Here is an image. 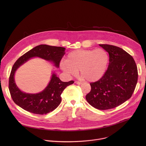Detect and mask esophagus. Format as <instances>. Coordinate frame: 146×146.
<instances>
[{"instance_id": "34e87169", "label": "esophagus", "mask_w": 146, "mask_h": 146, "mask_svg": "<svg viewBox=\"0 0 146 146\" xmlns=\"http://www.w3.org/2000/svg\"><path fill=\"white\" fill-rule=\"evenodd\" d=\"M75 83H76V84H78V85L82 84V82H80V81H75Z\"/></svg>"}]
</instances>
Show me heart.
<instances>
[{
	"label": "heart",
	"instance_id": "1",
	"mask_svg": "<svg viewBox=\"0 0 146 146\" xmlns=\"http://www.w3.org/2000/svg\"><path fill=\"white\" fill-rule=\"evenodd\" d=\"M109 55L103 49L78 50L71 52L66 60L61 63V69L66 74L75 76L80 70L81 77L94 82L105 74L109 63Z\"/></svg>",
	"mask_w": 146,
	"mask_h": 146
}]
</instances>
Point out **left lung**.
<instances>
[{"instance_id": "8db88e82", "label": "left lung", "mask_w": 146, "mask_h": 146, "mask_svg": "<svg viewBox=\"0 0 146 146\" xmlns=\"http://www.w3.org/2000/svg\"><path fill=\"white\" fill-rule=\"evenodd\" d=\"M109 54V65L103 77L91 82V91L86 95L92 107L101 110L119 106L132 95L138 78L133 57L118 47L99 44Z\"/></svg>"}]
</instances>
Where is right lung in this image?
I'll list each match as a JSON object with an SVG mask.
<instances>
[{"instance_id":"add662e5","label":"right lung","mask_w":146,"mask_h":146,"mask_svg":"<svg viewBox=\"0 0 146 146\" xmlns=\"http://www.w3.org/2000/svg\"><path fill=\"white\" fill-rule=\"evenodd\" d=\"M65 48L64 47L41 44L34 47L16 60L12 68L9 81L10 93L16 105L30 113L41 115L52 111L59 105L62 92L68 86L73 84L74 81L63 82L54 73L44 91L36 94H29L19 90L15 83L14 76L17 68L33 56L52 61L58 68L62 58L65 54Z\"/></svg>"}]
</instances>
